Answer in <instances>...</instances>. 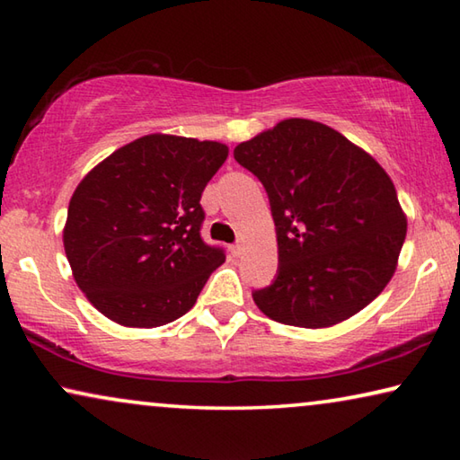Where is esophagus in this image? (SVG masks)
Listing matches in <instances>:
<instances>
[{
  "mask_svg": "<svg viewBox=\"0 0 460 460\" xmlns=\"http://www.w3.org/2000/svg\"><path fill=\"white\" fill-rule=\"evenodd\" d=\"M231 253H233V255H241V253H243V243H241V241H239V243L233 245V247H231Z\"/></svg>",
  "mask_w": 460,
  "mask_h": 460,
  "instance_id": "esophagus-1",
  "label": "esophagus"
}]
</instances>
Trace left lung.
Returning <instances> with one entry per match:
<instances>
[{"label": "left lung", "mask_w": 460, "mask_h": 460, "mask_svg": "<svg viewBox=\"0 0 460 460\" xmlns=\"http://www.w3.org/2000/svg\"><path fill=\"white\" fill-rule=\"evenodd\" d=\"M233 155L268 192L278 276L253 292L271 321L326 329L359 313L392 279L408 219L392 178L324 123L284 119Z\"/></svg>", "instance_id": "obj_1"}]
</instances>
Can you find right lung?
I'll return each instance as SVG.
<instances>
[{
	"instance_id": "obj_1",
	"label": "right lung",
	"mask_w": 460,
	"mask_h": 460,
	"mask_svg": "<svg viewBox=\"0 0 460 460\" xmlns=\"http://www.w3.org/2000/svg\"><path fill=\"white\" fill-rule=\"evenodd\" d=\"M221 142L150 134L83 178L62 241L76 286L109 321L154 329L194 306L225 261L200 239L207 182L227 160Z\"/></svg>"
}]
</instances>
